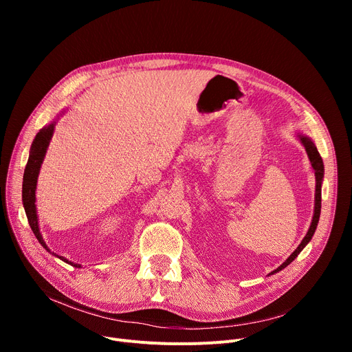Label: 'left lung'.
<instances>
[{"mask_svg": "<svg viewBox=\"0 0 352 352\" xmlns=\"http://www.w3.org/2000/svg\"><path fill=\"white\" fill-rule=\"evenodd\" d=\"M297 138L300 140V142L305 146V151H307V155L309 158V162H311V168L314 171V175H316V199H314V215H312V219H311V226L307 231V235L302 238L301 244L297 247V250H295L287 260L285 263H283L278 268L274 270L271 272L272 274H276L278 271L284 270L287 265H289L295 258L298 256V254L305 248V245L311 241V238L314 235V232H316L317 230V226H318V221H320V214H321V187H322V179H324V162H322V158L317 150L316 144L312 142V140L309 137H307L305 134L302 133H298L297 134Z\"/></svg>", "mask_w": 352, "mask_h": 352, "instance_id": "1", "label": "left lung"}]
</instances>
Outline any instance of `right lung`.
I'll list each match as a JSON object with an SVG mask.
<instances>
[{
    "label": "right lung",
    "instance_id": "obj_1",
    "mask_svg": "<svg viewBox=\"0 0 352 352\" xmlns=\"http://www.w3.org/2000/svg\"><path fill=\"white\" fill-rule=\"evenodd\" d=\"M65 111H61L63 116ZM60 116L57 117V120L60 118ZM57 120H54L51 124L45 125L44 128L40 129V133L35 135L31 148H30V155H28V162L25 165V171H24V178H23V206L28 218V224L35 235V238L38 239V243L52 255H55L57 258H61V260L72 267L76 268H81V264H76L68 261L67 258L60 256L55 252H51V250L47 247L44 238L40 232V226H38V215H36V204H35V191H36V182H38V175H40V168L43 165V161L45 158L48 145L51 142V138L54 135V129H55V124H57Z\"/></svg>",
    "mask_w": 352,
    "mask_h": 352
}]
</instances>
